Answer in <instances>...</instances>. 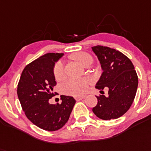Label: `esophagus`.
Returning a JSON list of instances; mask_svg holds the SVG:
<instances>
[{"mask_svg":"<svg viewBox=\"0 0 151 151\" xmlns=\"http://www.w3.org/2000/svg\"><path fill=\"white\" fill-rule=\"evenodd\" d=\"M85 97V96H76V97H74V99L76 100V101H81L82 99H83Z\"/></svg>","mask_w":151,"mask_h":151,"instance_id":"esophagus-1","label":"esophagus"}]
</instances>
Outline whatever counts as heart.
Masks as SVG:
<instances>
[{
    "mask_svg": "<svg viewBox=\"0 0 151 151\" xmlns=\"http://www.w3.org/2000/svg\"><path fill=\"white\" fill-rule=\"evenodd\" d=\"M70 58L83 66L89 65L93 61V58L91 54L84 51L73 53L70 55ZM53 73H54V78L58 81L64 79L65 77V72H64V64L61 61H58L55 64L53 69ZM89 83L90 80L86 78H70L62 84L61 90L66 94L78 96L87 92L89 87Z\"/></svg>",
    "mask_w": 151,
    "mask_h": 151,
    "instance_id": "b5f03b06",
    "label": "heart"
}]
</instances>
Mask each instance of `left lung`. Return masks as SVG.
<instances>
[{"label":"left lung","mask_w":151,"mask_h":151,"mask_svg":"<svg viewBox=\"0 0 151 151\" xmlns=\"http://www.w3.org/2000/svg\"><path fill=\"white\" fill-rule=\"evenodd\" d=\"M98 58L103 72L95 87H108V97L97 96V104L92 109L97 117L110 121L123 116L132 104L138 86V78L131 60L114 48L92 47Z\"/></svg>","instance_id":"obj_1"}]
</instances>
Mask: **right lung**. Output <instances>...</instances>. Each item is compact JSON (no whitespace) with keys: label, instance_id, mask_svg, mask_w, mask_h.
<instances>
[{"label":"right lung","instance_id":"1","mask_svg":"<svg viewBox=\"0 0 151 151\" xmlns=\"http://www.w3.org/2000/svg\"><path fill=\"white\" fill-rule=\"evenodd\" d=\"M62 53H47L28 64L23 70L17 93L21 107L30 122L47 131H55L68 122L75 100L61 95L62 102L50 104L57 84L53 69Z\"/></svg>","mask_w":151,"mask_h":151}]
</instances>
